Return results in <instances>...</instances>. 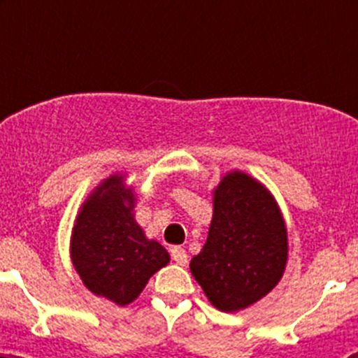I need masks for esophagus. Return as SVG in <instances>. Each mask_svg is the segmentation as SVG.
<instances>
[{
    "label": "esophagus",
    "instance_id": "1",
    "mask_svg": "<svg viewBox=\"0 0 358 358\" xmlns=\"http://www.w3.org/2000/svg\"><path fill=\"white\" fill-rule=\"evenodd\" d=\"M171 258H173V262L176 263V265H182V266H185L187 262H189L187 251H185V249H182V248H173L171 249Z\"/></svg>",
    "mask_w": 358,
    "mask_h": 358
}]
</instances>
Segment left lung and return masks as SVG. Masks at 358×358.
<instances>
[{"instance_id": "8db88e82", "label": "left lung", "mask_w": 358, "mask_h": 358, "mask_svg": "<svg viewBox=\"0 0 358 358\" xmlns=\"http://www.w3.org/2000/svg\"><path fill=\"white\" fill-rule=\"evenodd\" d=\"M287 230L272 194L243 171L227 173L213 192L208 241L190 262L211 305L239 312L282 279Z\"/></svg>"}]
</instances>
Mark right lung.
<instances>
[{
	"label": "right lung",
	"instance_id": "obj_1",
	"mask_svg": "<svg viewBox=\"0 0 358 358\" xmlns=\"http://www.w3.org/2000/svg\"><path fill=\"white\" fill-rule=\"evenodd\" d=\"M135 196L124 176L103 180L81 206L71 237V258L93 294L128 305L150 277L169 263L157 241L147 239L136 223Z\"/></svg>",
	"mask_w": 358,
	"mask_h": 358
}]
</instances>
